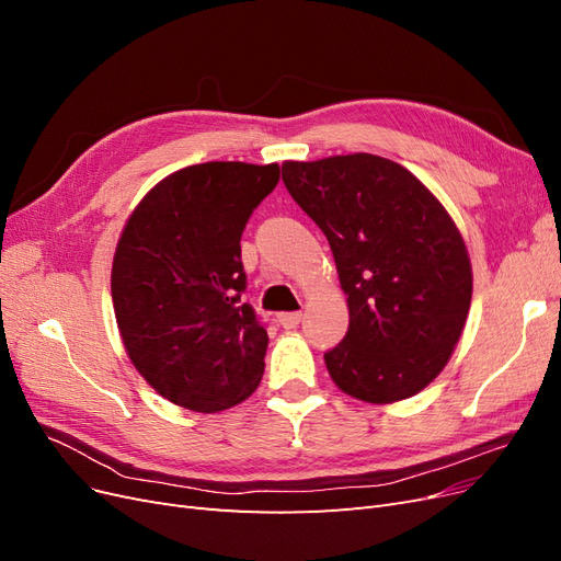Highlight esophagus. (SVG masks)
Instances as JSON below:
<instances>
[{
	"mask_svg": "<svg viewBox=\"0 0 561 561\" xmlns=\"http://www.w3.org/2000/svg\"><path fill=\"white\" fill-rule=\"evenodd\" d=\"M278 322H280L283 328L293 330V328H297L299 322H301V311H293V313H280V316H278Z\"/></svg>",
	"mask_w": 561,
	"mask_h": 561,
	"instance_id": "esophagus-1",
	"label": "esophagus"
}]
</instances>
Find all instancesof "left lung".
I'll return each instance as SVG.
<instances>
[{
	"label": "left lung",
	"instance_id": "left-lung-1",
	"mask_svg": "<svg viewBox=\"0 0 561 561\" xmlns=\"http://www.w3.org/2000/svg\"><path fill=\"white\" fill-rule=\"evenodd\" d=\"M283 182L328 236L348 332L325 353L346 396L390 404L416 396L461 339L472 266L435 194L400 163L365 154L285 161Z\"/></svg>",
	"mask_w": 561,
	"mask_h": 561
}]
</instances>
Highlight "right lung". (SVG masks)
Returning a JSON list of instances; mask_svg holds the SVG:
<instances>
[{
	"instance_id": "add662e5",
	"label": "right lung",
	"mask_w": 561,
	"mask_h": 561,
	"mask_svg": "<svg viewBox=\"0 0 561 561\" xmlns=\"http://www.w3.org/2000/svg\"><path fill=\"white\" fill-rule=\"evenodd\" d=\"M278 178V163L186 165L151 186L116 243L112 301L124 348L184 410H229L262 381L268 334L241 301V233Z\"/></svg>"
}]
</instances>
